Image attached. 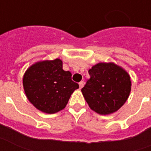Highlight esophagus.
Returning <instances> with one entry per match:
<instances>
[{
  "label": "esophagus",
  "instance_id": "34e87169",
  "mask_svg": "<svg viewBox=\"0 0 151 151\" xmlns=\"http://www.w3.org/2000/svg\"><path fill=\"white\" fill-rule=\"evenodd\" d=\"M79 85H80V88H82L84 85V83H83V81H80V83H79Z\"/></svg>",
  "mask_w": 151,
  "mask_h": 151
}]
</instances>
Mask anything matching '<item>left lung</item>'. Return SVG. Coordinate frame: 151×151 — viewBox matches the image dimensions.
I'll list each match as a JSON object with an SVG mask.
<instances>
[{"label": "left lung", "instance_id": "left-lung-1", "mask_svg": "<svg viewBox=\"0 0 151 151\" xmlns=\"http://www.w3.org/2000/svg\"><path fill=\"white\" fill-rule=\"evenodd\" d=\"M90 79L81 92L92 110L101 115L116 112L131 91L130 76L114 63H99L89 69Z\"/></svg>", "mask_w": 151, "mask_h": 151}]
</instances>
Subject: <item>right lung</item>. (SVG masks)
<instances>
[{
	"label": "right lung",
	"instance_id": "obj_1",
	"mask_svg": "<svg viewBox=\"0 0 151 151\" xmlns=\"http://www.w3.org/2000/svg\"><path fill=\"white\" fill-rule=\"evenodd\" d=\"M23 88L29 101L42 113L52 114L63 109L79 84L71 73L63 69L61 59L43 60L32 64L23 76Z\"/></svg>",
	"mask_w": 151,
	"mask_h": 151
}]
</instances>
